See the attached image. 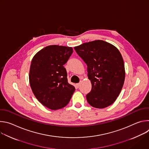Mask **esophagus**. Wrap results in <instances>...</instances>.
<instances>
[{"mask_svg":"<svg viewBox=\"0 0 149 149\" xmlns=\"http://www.w3.org/2000/svg\"><path fill=\"white\" fill-rule=\"evenodd\" d=\"M76 85H77V87H79L81 86V83H80V82H79V83H78V84H77Z\"/></svg>","mask_w":149,"mask_h":149,"instance_id":"esophagus-1","label":"esophagus"}]
</instances>
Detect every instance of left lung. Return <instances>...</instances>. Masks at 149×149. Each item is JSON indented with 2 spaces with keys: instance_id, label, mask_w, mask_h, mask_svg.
<instances>
[{
  "instance_id": "8db88e82",
  "label": "left lung",
  "mask_w": 149,
  "mask_h": 149,
  "mask_svg": "<svg viewBox=\"0 0 149 149\" xmlns=\"http://www.w3.org/2000/svg\"><path fill=\"white\" fill-rule=\"evenodd\" d=\"M74 49L87 65L92 84L86 95L88 102L97 109L111 105L118 97L125 79L124 63L120 51L102 40L84 43Z\"/></svg>"
}]
</instances>
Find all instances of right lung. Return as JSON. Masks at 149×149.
Instances as JSON below:
<instances>
[{
	"label": "right lung",
	"instance_id": "obj_1",
	"mask_svg": "<svg viewBox=\"0 0 149 149\" xmlns=\"http://www.w3.org/2000/svg\"><path fill=\"white\" fill-rule=\"evenodd\" d=\"M72 52L71 47L49 45L39 51L31 61L29 78L32 92L51 110L65 107L75 91L63 67Z\"/></svg>",
	"mask_w": 149,
	"mask_h": 149
}]
</instances>
